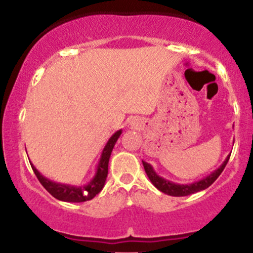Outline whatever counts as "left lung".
Masks as SVG:
<instances>
[{"label":"left lung","instance_id":"8db88e82","mask_svg":"<svg viewBox=\"0 0 253 253\" xmlns=\"http://www.w3.org/2000/svg\"><path fill=\"white\" fill-rule=\"evenodd\" d=\"M229 156H227V158L225 159V162H223V163L220 165L215 171H213L211 175L205 177V178L200 179V181L191 183V184H177V183L170 182L168 181V179L163 178V177L157 175L156 171L153 170V168L151 167L149 163L143 162V165H144L145 172H146V175L149 176L150 181L152 182V184L155 185L157 189L161 190L162 193L167 194V195H170V196H187V195H190V194L197 193V191L207 189L210 185L213 184V183L216 181L217 177L221 175L223 169H225L226 164L228 163Z\"/></svg>","mask_w":253,"mask_h":253}]
</instances>
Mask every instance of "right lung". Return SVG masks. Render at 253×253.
Returning <instances> with one entry per match:
<instances>
[{
  "label": "right lung",
  "mask_w": 253,
  "mask_h": 253,
  "mask_svg": "<svg viewBox=\"0 0 253 253\" xmlns=\"http://www.w3.org/2000/svg\"><path fill=\"white\" fill-rule=\"evenodd\" d=\"M123 130L119 129L114 134L109 138L107 141L106 146L101 153V158L98 161L96 172L95 176L90 179L88 184L83 185V187H76V185L70 184H62V183H56L53 181H50L46 177H43L42 173L38 171L34 165L31 163L32 169H33L34 173H36L37 178L42 183V185L45 188L52 196L56 197L57 200L65 202H84L89 201V200L94 199L95 196L102 190L104 183H106L107 175H108V163L110 158V153H112L113 147H114L115 143L121 135Z\"/></svg>",
  "instance_id": "1"
}]
</instances>
